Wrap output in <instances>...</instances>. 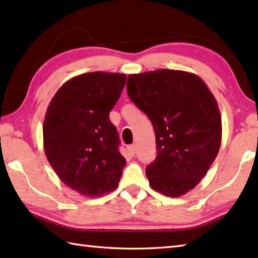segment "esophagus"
<instances>
[{
  "mask_svg": "<svg viewBox=\"0 0 258 258\" xmlns=\"http://www.w3.org/2000/svg\"><path fill=\"white\" fill-rule=\"evenodd\" d=\"M127 150H128V153L132 155V156H134V155H136L137 148H136V146H134V145H131V146L127 147Z\"/></svg>",
  "mask_w": 258,
  "mask_h": 258,
  "instance_id": "1",
  "label": "esophagus"
}]
</instances>
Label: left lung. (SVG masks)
<instances>
[{
	"label": "left lung",
	"mask_w": 258,
	"mask_h": 258,
	"mask_svg": "<svg viewBox=\"0 0 258 258\" xmlns=\"http://www.w3.org/2000/svg\"><path fill=\"white\" fill-rule=\"evenodd\" d=\"M126 87L155 130L157 156L146 169L149 185L170 198L186 194L219 151L222 118L215 96L199 76L166 69L130 75Z\"/></svg>",
	"instance_id": "8db88e82"
}]
</instances>
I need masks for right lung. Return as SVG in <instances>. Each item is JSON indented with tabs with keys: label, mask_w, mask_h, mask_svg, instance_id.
<instances>
[{
	"label": "right lung",
	"mask_w": 258,
	"mask_h": 258,
	"mask_svg": "<svg viewBox=\"0 0 258 258\" xmlns=\"http://www.w3.org/2000/svg\"><path fill=\"white\" fill-rule=\"evenodd\" d=\"M126 75L89 72L67 81L52 97L43 121L48 162L65 185L97 198L119 183L125 158L109 112L119 100Z\"/></svg>",
	"instance_id": "right-lung-1"
}]
</instances>
